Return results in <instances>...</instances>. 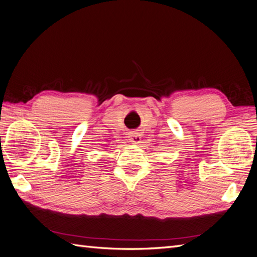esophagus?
<instances>
[{"label": "esophagus", "mask_w": 257, "mask_h": 257, "mask_svg": "<svg viewBox=\"0 0 257 257\" xmlns=\"http://www.w3.org/2000/svg\"><path fill=\"white\" fill-rule=\"evenodd\" d=\"M128 140H129V142L134 143V145H137V143L140 142L141 137H140V135L138 133H131L128 136Z\"/></svg>", "instance_id": "1"}]
</instances>
